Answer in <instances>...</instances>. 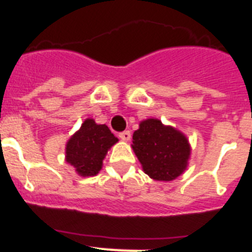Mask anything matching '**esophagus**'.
Here are the masks:
<instances>
[{"instance_id": "esophagus-1", "label": "esophagus", "mask_w": 252, "mask_h": 252, "mask_svg": "<svg viewBox=\"0 0 252 252\" xmlns=\"http://www.w3.org/2000/svg\"><path fill=\"white\" fill-rule=\"evenodd\" d=\"M119 138H121L122 140H129L130 139V131L129 130H124L122 131V133H119Z\"/></svg>"}]
</instances>
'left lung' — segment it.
<instances>
[{
    "label": "left lung",
    "instance_id": "left-lung-1",
    "mask_svg": "<svg viewBox=\"0 0 252 252\" xmlns=\"http://www.w3.org/2000/svg\"><path fill=\"white\" fill-rule=\"evenodd\" d=\"M131 148L144 173L156 181H173L186 171L191 154L187 137L158 119L140 122Z\"/></svg>",
    "mask_w": 252,
    "mask_h": 252
}]
</instances>
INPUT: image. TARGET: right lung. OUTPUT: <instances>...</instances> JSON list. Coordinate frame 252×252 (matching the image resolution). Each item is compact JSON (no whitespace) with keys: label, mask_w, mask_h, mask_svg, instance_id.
Instances as JSON below:
<instances>
[{"label":"right lung","mask_w":252,"mask_h":252,"mask_svg":"<svg viewBox=\"0 0 252 252\" xmlns=\"http://www.w3.org/2000/svg\"><path fill=\"white\" fill-rule=\"evenodd\" d=\"M118 142L105 124L85 119L80 129L66 143V162L81 177L96 176L103 167V159L110 147Z\"/></svg>","instance_id":"obj_1"}]
</instances>
